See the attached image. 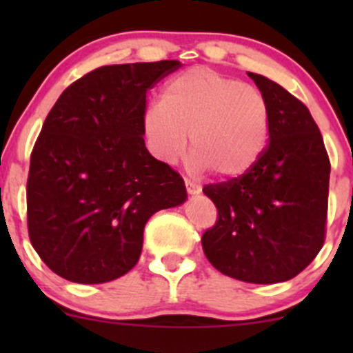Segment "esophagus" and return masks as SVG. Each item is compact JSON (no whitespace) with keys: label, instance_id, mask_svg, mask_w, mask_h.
<instances>
[{"label":"esophagus","instance_id":"34e87169","mask_svg":"<svg viewBox=\"0 0 353 353\" xmlns=\"http://www.w3.org/2000/svg\"><path fill=\"white\" fill-rule=\"evenodd\" d=\"M184 184H186V190H188V193H190V194H199V193H201V186H199V184H196V183H193V181L186 179V181H184Z\"/></svg>","mask_w":353,"mask_h":353}]
</instances>
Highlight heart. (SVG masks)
<instances>
[{
    "mask_svg": "<svg viewBox=\"0 0 353 353\" xmlns=\"http://www.w3.org/2000/svg\"><path fill=\"white\" fill-rule=\"evenodd\" d=\"M143 124L152 150L163 162H179L191 137L196 169L236 179L265 154L272 112L256 87L196 66L167 81L162 101L147 109Z\"/></svg>",
    "mask_w": 353,
    "mask_h": 353,
    "instance_id": "obj_1",
    "label": "heart"
}]
</instances>
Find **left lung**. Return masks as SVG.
Instances as JSON below:
<instances>
[{
  "instance_id": "1",
  "label": "left lung",
  "mask_w": 353,
  "mask_h": 353,
  "mask_svg": "<svg viewBox=\"0 0 353 353\" xmlns=\"http://www.w3.org/2000/svg\"><path fill=\"white\" fill-rule=\"evenodd\" d=\"M248 74L268 101L270 145L248 174L203 188L219 219L201 245L223 275L287 282L325 243L330 159L309 109L270 78Z\"/></svg>"
}]
</instances>
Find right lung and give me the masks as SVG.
Segmentation results:
<instances>
[{"label":"right lung","instance_id":"1","mask_svg":"<svg viewBox=\"0 0 353 353\" xmlns=\"http://www.w3.org/2000/svg\"><path fill=\"white\" fill-rule=\"evenodd\" d=\"M179 61L101 66L49 110L30 155L28 237L74 283H105L138 263L159 210L186 201L184 181L145 147L147 92Z\"/></svg>","mask_w":353,"mask_h":353}]
</instances>
